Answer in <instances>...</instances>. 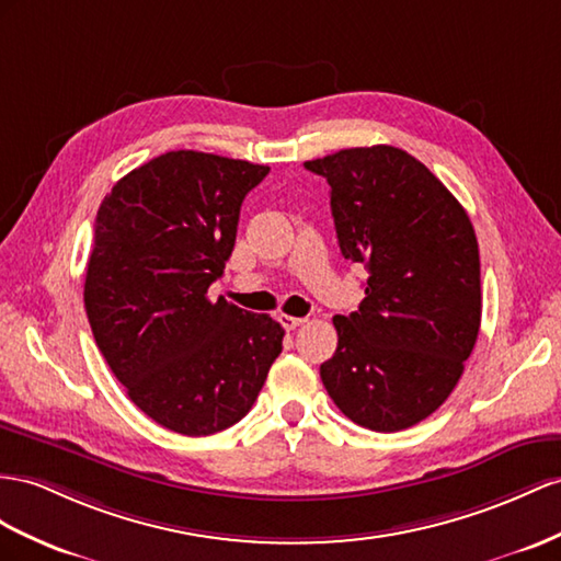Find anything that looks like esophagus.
<instances>
[{
    "label": "esophagus",
    "instance_id": "34e87169",
    "mask_svg": "<svg viewBox=\"0 0 561 561\" xmlns=\"http://www.w3.org/2000/svg\"><path fill=\"white\" fill-rule=\"evenodd\" d=\"M279 322H282L284 329H289V332H291V329L300 327L306 320H304V318H294V314H284V312H282V314H279Z\"/></svg>",
    "mask_w": 561,
    "mask_h": 561
}]
</instances>
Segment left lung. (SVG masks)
Masks as SVG:
<instances>
[{"label": "left lung", "mask_w": 561, "mask_h": 561, "mask_svg": "<svg viewBox=\"0 0 561 561\" xmlns=\"http://www.w3.org/2000/svg\"><path fill=\"white\" fill-rule=\"evenodd\" d=\"M332 186L346 261L369 272L365 298L336 314L327 393L355 424L408 428L436 412L465 371L481 327L479 243L467 210L403 149L357 147L308 161Z\"/></svg>", "instance_id": "obj_1"}]
</instances>
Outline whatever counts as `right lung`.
I'll return each mask as SVG.
<instances>
[{
  "mask_svg": "<svg viewBox=\"0 0 561 561\" xmlns=\"http://www.w3.org/2000/svg\"><path fill=\"white\" fill-rule=\"evenodd\" d=\"M267 165L168 151L127 172L102 201L84 275L99 351L133 403L182 436L247 414L282 353L270 314L210 300L237 239L243 198Z\"/></svg>",
  "mask_w": 561,
  "mask_h": 561,
  "instance_id": "1",
  "label": "right lung"
}]
</instances>
